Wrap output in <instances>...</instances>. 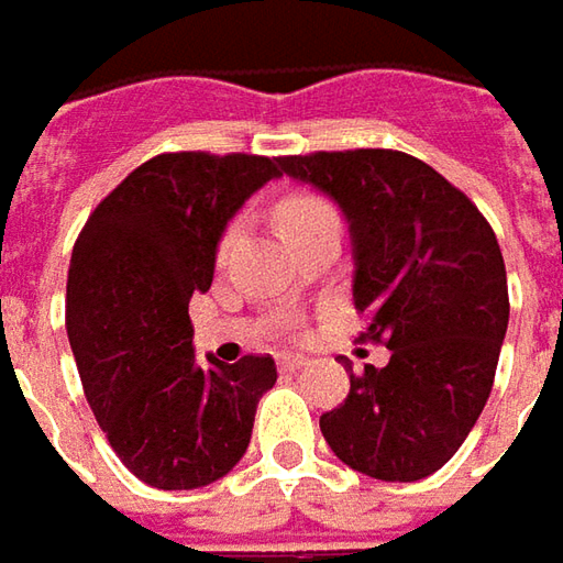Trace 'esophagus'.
Returning <instances> with one entry per match:
<instances>
[{"label":"esophagus","mask_w":563,"mask_h":563,"mask_svg":"<svg viewBox=\"0 0 563 563\" xmlns=\"http://www.w3.org/2000/svg\"><path fill=\"white\" fill-rule=\"evenodd\" d=\"M305 364H308V358H305V355H296V352L280 355V371H299V367H305Z\"/></svg>","instance_id":"34e87169"}]
</instances>
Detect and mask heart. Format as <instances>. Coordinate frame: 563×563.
<instances>
[{"label":"heart","instance_id":"1","mask_svg":"<svg viewBox=\"0 0 563 563\" xmlns=\"http://www.w3.org/2000/svg\"><path fill=\"white\" fill-rule=\"evenodd\" d=\"M330 211V205L320 202L318 196H289V199H283L280 208H277V221H280V230L283 233H289V230H296L299 223L305 221H314V218H320V214H327ZM230 243H233V230H227L223 233L221 245H218V255H227V249H230Z\"/></svg>","mask_w":563,"mask_h":563}]
</instances>
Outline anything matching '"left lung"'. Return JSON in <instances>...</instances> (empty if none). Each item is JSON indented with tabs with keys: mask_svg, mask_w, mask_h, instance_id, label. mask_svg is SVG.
<instances>
[{
	"mask_svg": "<svg viewBox=\"0 0 563 563\" xmlns=\"http://www.w3.org/2000/svg\"><path fill=\"white\" fill-rule=\"evenodd\" d=\"M280 174L333 199L352 240V299L367 340L393 355L352 374L320 433L352 471L386 483L437 474L493 393L508 330V277L476 205L393 148L277 158Z\"/></svg>",
	"mask_w": 563,
	"mask_h": 563,
	"instance_id": "left-lung-1",
	"label": "left lung"
}]
</instances>
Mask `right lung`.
Returning a JSON list of instances; mask_svg holds the SVG:
<instances>
[{
  "instance_id": "obj_1",
  "label": "right lung",
  "mask_w": 563,
  "mask_h": 563,
  "mask_svg": "<svg viewBox=\"0 0 563 563\" xmlns=\"http://www.w3.org/2000/svg\"><path fill=\"white\" fill-rule=\"evenodd\" d=\"M274 177L277 158L262 155H155L99 202L70 252L68 340L89 408L126 471L155 489L230 474L277 383L271 355L202 367L189 323L227 223Z\"/></svg>"
}]
</instances>
